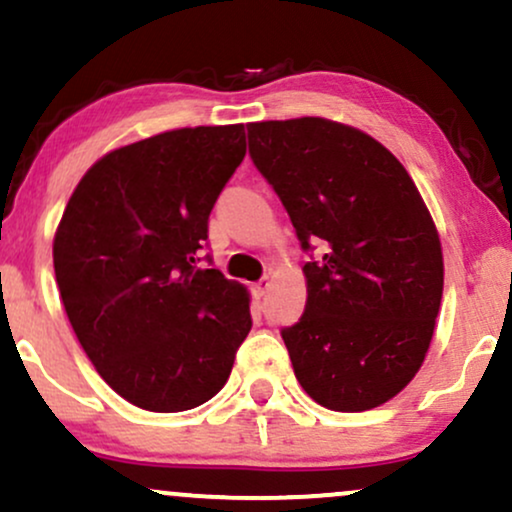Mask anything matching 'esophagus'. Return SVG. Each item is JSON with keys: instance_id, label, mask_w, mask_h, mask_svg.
<instances>
[{"instance_id": "esophagus-1", "label": "esophagus", "mask_w": 512, "mask_h": 512, "mask_svg": "<svg viewBox=\"0 0 512 512\" xmlns=\"http://www.w3.org/2000/svg\"><path fill=\"white\" fill-rule=\"evenodd\" d=\"M267 291H269V281H267V279L257 281L255 286H252V293H255L257 298H262V295H267Z\"/></svg>"}]
</instances>
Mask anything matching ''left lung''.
I'll return each instance as SVG.
<instances>
[{"label": "left lung", "mask_w": 512, "mask_h": 512, "mask_svg": "<svg viewBox=\"0 0 512 512\" xmlns=\"http://www.w3.org/2000/svg\"><path fill=\"white\" fill-rule=\"evenodd\" d=\"M252 164L305 252L303 317L281 329L307 396L336 412L391 400L422 367L443 293L436 226L405 166L357 128L303 116L248 123Z\"/></svg>", "instance_id": "left-lung-1"}]
</instances>
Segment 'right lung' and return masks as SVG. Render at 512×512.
I'll return each instance as SVG.
<instances>
[{
  "label": "right lung",
  "instance_id": "obj_1",
  "mask_svg": "<svg viewBox=\"0 0 512 512\" xmlns=\"http://www.w3.org/2000/svg\"><path fill=\"white\" fill-rule=\"evenodd\" d=\"M243 157V123L152 135L92 164L64 209V310L100 377L138 408L207 403L248 336V291L197 267L209 212Z\"/></svg>",
  "mask_w": 512,
  "mask_h": 512
}]
</instances>
